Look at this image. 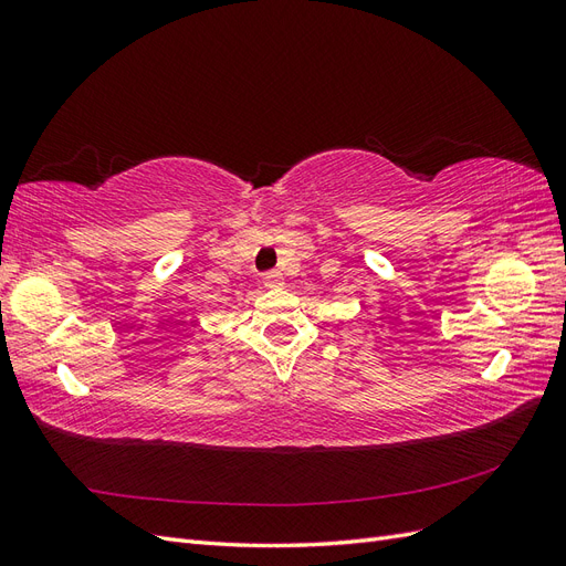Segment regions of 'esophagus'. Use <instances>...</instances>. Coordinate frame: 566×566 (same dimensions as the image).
I'll return each mask as SVG.
<instances>
[{
	"instance_id": "1",
	"label": "esophagus",
	"mask_w": 566,
	"mask_h": 566,
	"mask_svg": "<svg viewBox=\"0 0 566 566\" xmlns=\"http://www.w3.org/2000/svg\"><path fill=\"white\" fill-rule=\"evenodd\" d=\"M264 285H266V287H279V285H283V273H281V271H266V273H264Z\"/></svg>"
}]
</instances>
